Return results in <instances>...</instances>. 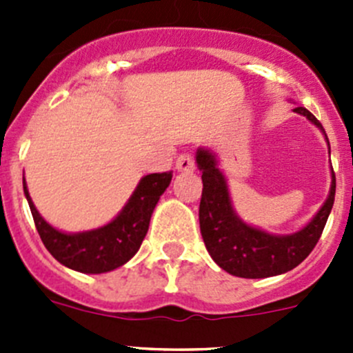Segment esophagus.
Wrapping results in <instances>:
<instances>
[{"label":"esophagus","mask_w":353,"mask_h":353,"mask_svg":"<svg viewBox=\"0 0 353 353\" xmlns=\"http://www.w3.org/2000/svg\"><path fill=\"white\" fill-rule=\"evenodd\" d=\"M176 169L179 170V172H193L194 170L193 157H191L190 154L179 155V159H177V162H176Z\"/></svg>","instance_id":"esophagus-1"}]
</instances>
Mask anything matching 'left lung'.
<instances>
[{
    "instance_id": "obj_1",
    "label": "left lung",
    "mask_w": 353,
    "mask_h": 353,
    "mask_svg": "<svg viewBox=\"0 0 353 353\" xmlns=\"http://www.w3.org/2000/svg\"><path fill=\"white\" fill-rule=\"evenodd\" d=\"M294 112L311 121L328 143L321 123L304 108ZM196 163L201 170L203 193L199 201V229L213 261L227 273L241 279H266L282 275L301 265L321 237L334 201V172L331 167V186L326 201L302 229L292 234H270L249 225L236 213L229 184L219 169V159L208 148L196 150Z\"/></svg>"
}]
</instances>
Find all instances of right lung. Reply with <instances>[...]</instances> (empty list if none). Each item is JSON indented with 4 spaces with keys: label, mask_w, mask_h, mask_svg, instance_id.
<instances>
[{
    "label": "right lung",
    "mask_w": 353,
    "mask_h": 353,
    "mask_svg": "<svg viewBox=\"0 0 353 353\" xmlns=\"http://www.w3.org/2000/svg\"><path fill=\"white\" fill-rule=\"evenodd\" d=\"M170 179L172 172L143 176L123 210L109 223L83 232H63L46 222L28 194L25 177L23 193L46 249L66 268L99 275L126 265L137 254L148 232L152 213Z\"/></svg>",
    "instance_id": "1"
}]
</instances>
